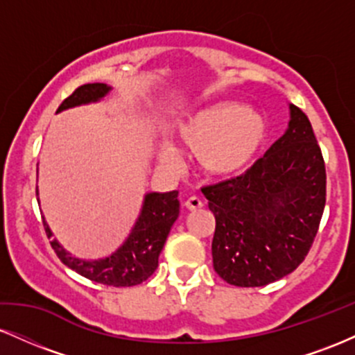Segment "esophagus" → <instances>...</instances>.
I'll list each match as a JSON object with an SVG mask.
<instances>
[{"label":"esophagus","mask_w":355,"mask_h":355,"mask_svg":"<svg viewBox=\"0 0 355 355\" xmlns=\"http://www.w3.org/2000/svg\"><path fill=\"white\" fill-rule=\"evenodd\" d=\"M185 207L189 210H198V209H202L203 207V202H202V198L200 197H197V195H193V197H189L185 200Z\"/></svg>","instance_id":"obj_1"}]
</instances>
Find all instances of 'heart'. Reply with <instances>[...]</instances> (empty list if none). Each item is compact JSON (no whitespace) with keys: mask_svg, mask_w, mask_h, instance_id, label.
<instances>
[{"mask_svg":"<svg viewBox=\"0 0 355 355\" xmlns=\"http://www.w3.org/2000/svg\"><path fill=\"white\" fill-rule=\"evenodd\" d=\"M267 120L259 110L217 103L202 108L182 121L177 137L195 150L200 166L215 175H229L242 170L254 160L267 138ZM160 160L175 165L172 148L160 150Z\"/></svg>","mask_w":355,"mask_h":355,"instance_id":"1","label":"heart"}]
</instances>
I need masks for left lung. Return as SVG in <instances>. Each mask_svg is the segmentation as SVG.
Here are the masks:
<instances>
[{"mask_svg":"<svg viewBox=\"0 0 355 355\" xmlns=\"http://www.w3.org/2000/svg\"><path fill=\"white\" fill-rule=\"evenodd\" d=\"M325 164L311 121L291 123L245 173L202 193L215 217L214 268L235 287H262L294 272L311 250L325 207Z\"/></svg>","mask_w":355,"mask_h":355,"instance_id":"1","label":"left lung"}]
</instances>
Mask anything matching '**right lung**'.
Wrapping results in <instances>:
<instances>
[{
    "label": "right lung",
    "mask_w": 355,
    "mask_h": 355,
    "mask_svg": "<svg viewBox=\"0 0 355 355\" xmlns=\"http://www.w3.org/2000/svg\"><path fill=\"white\" fill-rule=\"evenodd\" d=\"M108 89L110 87L103 83L81 85L68 98L63 100V103L58 107V112L100 100L101 96L107 95ZM177 195L178 191L175 190L168 193L146 195L140 217L126 242L108 259L95 260V262H85V260L71 257L53 239L44 220L43 227L55 254L64 266L70 267L76 274L103 285L132 287V285L145 282L157 270L158 255L165 245V240L168 237L173 222L178 217V211H180V202H178Z\"/></svg>",
    "instance_id": "obj_1"
}]
</instances>
